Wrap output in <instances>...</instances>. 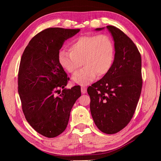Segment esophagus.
<instances>
[{"instance_id":"esophagus-1","label":"esophagus","mask_w":161,"mask_h":161,"mask_svg":"<svg viewBox=\"0 0 161 161\" xmlns=\"http://www.w3.org/2000/svg\"><path fill=\"white\" fill-rule=\"evenodd\" d=\"M81 92L82 94H85L86 92V87L81 86Z\"/></svg>"}]
</instances>
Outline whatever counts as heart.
Segmentation results:
<instances>
[{
  "mask_svg": "<svg viewBox=\"0 0 161 161\" xmlns=\"http://www.w3.org/2000/svg\"><path fill=\"white\" fill-rule=\"evenodd\" d=\"M69 51L62 50L58 53L60 66L68 72L75 75L82 65L84 69L72 77L74 83L86 85L96 75L102 76L113 65L115 50L111 39L106 35L81 36L73 40Z\"/></svg>",
  "mask_w": 161,
  "mask_h": 161,
  "instance_id": "1",
  "label": "heart"
}]
</instances>
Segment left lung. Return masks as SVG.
<instances>
[{"instance_id":"1","label":"left lung","mask_w":161,"mask_h":161,"mask_svg":"<svg viewBox=\"0 0 161 161\" xmlns=\"http://www.w3.org/2000/svg\"><path fill=\"white\" fill-rule=\"evenodd\" d=\"M106 27L114 42L113 65L87 92L97 127L103 133L113 134L125 128L134 115L142 91V59L137 47L123 31L114 26Z\"/></svg>"}]
</instances>
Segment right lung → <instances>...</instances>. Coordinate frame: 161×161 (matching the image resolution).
Returning a JSON list of instances; mask_svg holds the SVG:
<instances>
[{
	"instance_id": "obj_1",
	"label": "right lung",
	"mask_w": 161,
	"mask_h": 161,
	"mask_svg": "<svg viewBox=\"0 0 161 161\" xmlns=\"http://www.w3.org/2000/svg\"><path fill=\"white\" fill-rule=\"evenodd\" d=\"M79 31L47 28L31 39L21 57L18 92L23 114L31 127L47 138L65 130L72 106L81 95L80 86L65 88L69 78L58 61L64 42Z\"/></svg>"
}]
</instances>
